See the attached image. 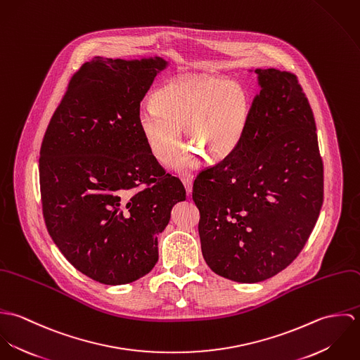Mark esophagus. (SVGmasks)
Listing matches in <instances>:
<instances>
[{"instance_id":"esophagus-1","label":"esophagus","mask_w":360,"mask_h":360,"mask_svg":"<svg viewBox=\"0 0 360 360\" xmlns=\"http://www.w3.org/2000/svg\"><path fill=\"white\" fill-rule=\"evenodd\" d=\"M181 181H183V186H184V188H186L187 195L190 197L191 193H193V179H191V177H183Z\"/></svg>"}]
</instances>
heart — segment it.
Wrapping results in <instances>:
<instances>
[{
	"mask_svg": "<svg viewBox=\"0 0 360 360\" xmlns=\"http://www.w3.org/2000/svg\"><path fill=\"white\" fill-rule=\"evenodd\" d=\"M251 113L247 90L237 82L216 76L191 75L163 84L139 110V127L151 155L167 163L180 144L184 127L191 146L172 160L174 169L187 172L200 154L207 162H220L243 141Z\"/></svg>",
	"mask_w": 360,
	"mask_h": 360,
	"instance_id": "b5f03b06",
	"label": "heart"
}]
</instances>
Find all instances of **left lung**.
Returning a JSON list of instances; mask_svg holds the SVG:
<instances>
[{"mask_svg":"<svg viewBox=\"0 0 360 360\" xmlns=\"http://www.w3.org/2000/svg\"><path fill=\"white\" fill-rule=\"evenodd\" d=\"M254 72L260 91L243 141L193 187L204 259L237 283L284 270L305 247L323 205L316 123L297 76L274 68Z\"/></svg>","mask_w":360,"mask_h":360,"instance_id":"obj_1","label":"left lung"}]
</instances>
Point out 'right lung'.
I'll return each instance as SVG.
<instances>
[{"instance_id": "1", "label": "right lung", "mask_w": 360, "mask_h": 360, "mask_svg": "<svg viewBox=\"0 0 360 360\" xmlns=\"http://www.w3.org/2000/svg\"><path fill=\"white\" fill-rule=\"evenodd\" d=\"M155 55L96 56L72 77L40 151L43 213L52 241L79 271L133 283L158 262V236L186 200L139 127L140 103L166 69Z\"/></svg>"}]
</instances>
